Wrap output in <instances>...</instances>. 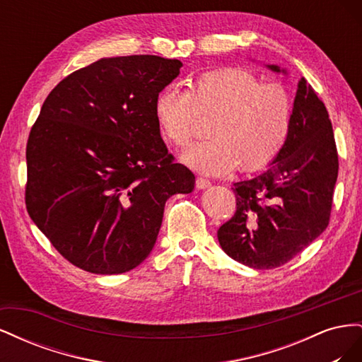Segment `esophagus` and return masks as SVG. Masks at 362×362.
<instances>
[{
	"instance_id": "1",
	"label": "esophagus",
	"mask_w": 362,
	"mask_h": 362,
	"mask_svg": "<svg viewBox=\"0 0 362 362\" xmlns=\"http://www.w3.org/2000/svg\"><path fill=\"white\" fill-rule=\"evenodd\" d=\"M196 185H198V189H208L211 185V181L204 178V177H199L198 180H196Z\"/></svg>"
}]
</instances>
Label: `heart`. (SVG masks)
<instances>
[{"instance_id":"obj_1","label":"heart","mask_w":362,"mask_h":362,"mask_svg":"<svg viewBox=\"0 0 362 362\" xmlns=\"http://www.w3.org/2000/svg\"><path fill=\"white\" fill-rule=\"evenodd\" d=\"M199 116L211 117V140L194 145L182 157L190 168L218 175L240 164L243 172L264 169L286 146L293 125V96L279 81L262 83L242 68L204 72L187 90L163 89L154 103L158 133L166 144L187 148Z\"/></svg>"}]
</instances>
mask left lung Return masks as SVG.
Listing matches in <instances>:
<instances>
[{
	"mask_svg": "<svg viewBox=\"0 0 362 362\" xmlns=\"http://www.w3.org/2000/svg\"><path fill=\"white\" fill-rule=\"evenodd\" d=\"M273 163L233 185L235 213L217 231L226 254L252 269L286 264L329 225L338 152L329 115L305 78L296 92L288 140Z\"/></svg>",
	"mask_w": 362,
	"mask_h": 362,
	"instance_id": "1",
	"label": "left lung"
}]
</instances>
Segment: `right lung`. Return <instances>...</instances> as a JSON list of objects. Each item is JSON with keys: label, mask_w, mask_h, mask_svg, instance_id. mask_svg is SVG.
<instances>
[{"label": "right lung", "mask_w": 362, "mask_h": 362, "mask_svg": "<svg viewBox=\"0 0 362 362\" xmlns=\"http://www.w3.org/2000/svg\"><path fill=\"white\" fill-rule=\"evenodd\" d=\"M181 66L160 56L101 59L43 103L27 141L25 205L75 267L133 270L156 245L166 201L193 190V172L175 163L154 117Z\"/></svg>", "instance_id": "1"}]
</instances>
